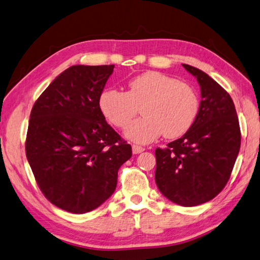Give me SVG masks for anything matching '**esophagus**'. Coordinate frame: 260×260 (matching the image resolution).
Listing matches in <instances>:
<instances>
[{
	"label": "esophagus",
	"instance_id": "esophagus-1",
	"mask_svg": "<svg viewBox=\"0 0 260 260\" xmlns=\"http://www.w3.org/2000/svg\"><path fill=\"white\" fill-rule=\"evenodd\" d=\"M143 151H145V148H142L140 146H137V145L132 146V152H134V154H139Z\"/></svg>",
	"mask_w": 260,
	"mask_h": 260
}]
</instances>
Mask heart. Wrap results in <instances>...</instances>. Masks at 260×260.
Listing matches in <instances>:
<instances>
[{"label":"heart","mask_w":260,"mask_h":260,"mask_svg":"<svg viewBox=\"0 0 260 260\" xmlns=\"http://www.w3.org/2000/svg\"><path fill=\"white\" fill-rule=\"evenodd\" d=\"M128 91L107 89L99 106L108 121L123 129L142 108L144 115L125 129L126 139L150 143L161 135L178 138L191 128L199 112V100L189 84L157 71L130 80Z\"/></svg>","instance_id":"1"}]
</instances>
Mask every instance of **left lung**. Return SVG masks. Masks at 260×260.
Listing matches in <instances>:
<instances>
[{"mask_svg":"<svg viewBox=\"0 0 260 260\" xmlns=\"http://www.w3.org/2000/svg\"><path fill=\"white\" fill-rule=\"evenodd\" d=\"M197 79L199 112L180 139L155 149V183L166 198L183 207L213 199L226 186L240 149V128L229 93L199 69L182 64Z\"/></svg>","mask_w":260,"mask_h":260,"instance_id":"obj_1","label":"left lung"}]
</instances>
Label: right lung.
<instances>
[{
	"mask_svg": "<svg viewBox=\"0 0 260 260\" xmlns=\"http://www.w3.org/2000/svg\"><path fill=\"white\" fill-rule=\"evenodd\" d=\"M114 66H72L32 108L25 151L51 204L72 213L101 206L114 192L131 146L107 123L99 99Z\"/></svg>",
	"mask_w": 260,
	"mask_h": 260,
	"instance_id": "right-lung-1",
	"label": "right lung"
}]
</instances>
